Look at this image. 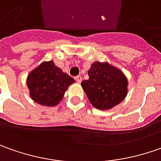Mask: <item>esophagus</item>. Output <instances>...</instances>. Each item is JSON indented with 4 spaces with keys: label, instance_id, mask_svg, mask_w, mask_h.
<instances>
[{
    "label": "esophagus",
    "instance_id": "34e87169",
    "mask_svg": "<svg viewBox=\"0 0 161 161\" xmlns=\"http://www.w3.org/2000/svg\"><path fill=\"white\" fill-rule=\"evenodd\" d=\"M75 79L77 83H81L82 82V76L81 75H77V76H75Z\"/></svg>",
    "mask_w": 161,
    "mask_h": 161
}]
</instances>
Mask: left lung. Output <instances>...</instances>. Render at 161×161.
Masks as SVG:
<instances>
[{
	"instance_id": "left-lung-1",
	"label": "left lung",
	"mask_w": 161,
	"mask_h": 161,
	"mask_svg": "<svg viewBox=\"0 0 161 161\" xmlns=\"http://www.w3.org/2000/svg\"><path fill=\"white\" fill-rule=\"evenodd\" d=\"M89 79L81 83L91 104L98 109H108L120 103L127 94V79L108 63L94 62L88 70Z\"/></svg>"
}]
</instances>
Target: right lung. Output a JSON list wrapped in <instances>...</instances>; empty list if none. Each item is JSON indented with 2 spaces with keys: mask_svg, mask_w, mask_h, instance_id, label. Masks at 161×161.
Wrapping results in <instances>:
<instances>
[{
  "mask_svg": "<svg viewBox=\"0 0 161 161\" xmlns=\"http://www.w3.org/2000/svg\"><path fill=\"white\" fill-rule=\"evenodd\" d=\"M75 80L56 67L53 60L42 62L27 76L31 98L42 106H56Z\"/></svg>",
  "mask_w": 161,
  "mask_h": 161,
  "instance_id": "obj_1",
  "label": "right lung"
}]
</instances>
